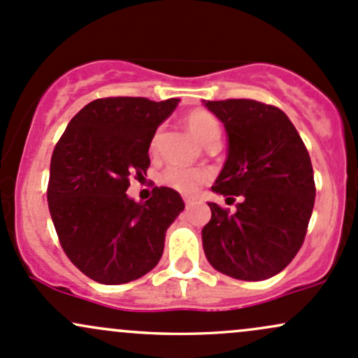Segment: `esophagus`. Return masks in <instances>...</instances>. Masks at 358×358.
Wrapping results in <instances>:
<instances>
[{"label": "esophagus", "mask_w": 358, "mask_h": 358, "mask_svg": "<svg viewBox=\"0 0 358 358\" xmlns=\"http://www.w3.org/2000/svg\"><path fill=\"white\" fill-rule=\"evenodd\" d=\"M193 201H194V198H189V196H186V198H184V203H186L187 206L193 205Z\"/></svg>", "instance_id": "34e87169"}]
</instances>
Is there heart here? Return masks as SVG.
Listing matches in <instances>:
<instances>
[{
	"label": "heart",
	"instance_id": "1",
	"mask_svg": "<svg viewBox=\"0 0 358 358\" xmlns=\"http://www.w3.org/2000/svg\"><path fill=\"white\" fill-rule=\"evenodd\" d=\"M186 126L191 133L201 141L203 145L210 143L213 140H220V122L213 114L205 109H196L186 116ZM157 150V136L152 140V152ZM206 179V174L198 169L184 167V165L172 164L160 176V180L165 186L172 187V189L179 191V193L191 194L194 193L196 187Z\"/></svg>",
	"mask_w": 358,
	"mask_h": 358
}]
</instances>
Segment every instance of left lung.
Returning <instances> with one entry per match:
<instances>
[{"label": "left lung", "mask_w": 358, "mask_h": 358, "mask_svg": "<svg viewBox=\"0 0 358 358\" xmlns=\"http://www.w3.org/2000/svg\"><path fill=\"white\" fill-rule=\"evenodd\" d=\"M227 131V160L211 191L232 199L236 213L208 203L203 227L206 259L244 282L275 276L294 259L306 237L316 186L310 157L278 107L249 99L206 101Z\"/></svg>", "instance_id": "obj_1"}]
</instances>
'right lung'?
Segmentation results:
<instances>
[{
	"label": "right lung",
	"instance_id": "1",
	"mask_svg": "<svg viewBox=\"0 0 358 358\" xmlns=\"http://www.w3.org/2000/svg\"><path fill=\"white\" fill-rule=\"evenodd\" d=\"M179 99L109 97L87 103L57 141L48 203L64 252L88 278L121 285L157 266L165 232L184 210L171 187H155L145 203L126 194L143 178L157 128Z\"/></svg>",
	"mask_w": 358,
	"mask_h": 358
}]
</instances>
